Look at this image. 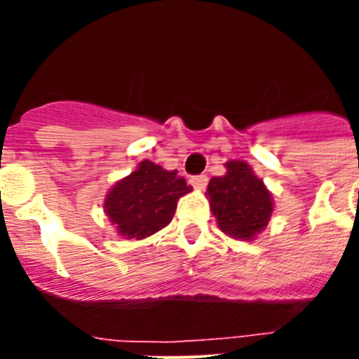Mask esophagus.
Listing matches in <instances>:
<instances>
[{
	"instance_id": "1",
	"label": "esophagus",
	"mask_w": 359,
	"mask_h": 359,
	"mask_svg": "<svg viewBox=\"0 0 359 359\" xmlns=\"http://www.w3.org/2000/svg\"><path fill=\"white\" fill-rule=\"evenodd\" d=\"M190 183H192V187H194L196 190H205V187H207L208 183V177L205 176V174H199V176L190 177Z\"/></svg>"
}]
</instances>
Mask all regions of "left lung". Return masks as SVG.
Here are the masks:
<instances>
[{"mask_svg": "<svg viewBox=\"0 0 359 359\" xmlns=\"http://www.w3.org/2000/svg\"><path fill=\"white\" fill-rule=\"evenodd\" d=\"M224 167L226 172L212 177L207 187L210 210L226 236L253 241L271 219L273 196L246 161L230 160Z\"/></svg>", "mask_w": 359, "mask_h": 359, "instance_id": "8db88e82", "label": "left lung"}]
</instances>
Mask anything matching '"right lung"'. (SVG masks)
Returning <instances> with one entry per match:
<instances>
[{
	"instance_id": "1",
	"label": "right lung",
	"mask_w": 359,
	"mask_h": 359,
	"mask_svg": "<svg viewBox=\"0 0 359 359\" xmlns=\"http://www.w3.org/2000/svg\"><path fill=\"white\" fill-rule=\"evenodd\" d=\"M192 192L177 170H167L152 161L138 163L129 176L111 187L104 199L109 223L126 239L142 241L172 221L177 199Z\"/></svg>"
}]
</instances>
